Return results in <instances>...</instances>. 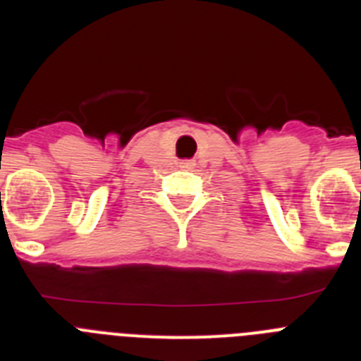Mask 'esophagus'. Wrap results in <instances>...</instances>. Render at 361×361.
<instances>
[{
	"instance_id": "obj_1",
	"label": "esophagus",
	"mask_w": 361,
	"mask_h": 361,
	"mask_svg": "<svg viewBox=\"0 0 361 361\" xmlns=\"http://www.w3.org/2000/svg\"><path fill=\"white\" fill-rule=\"evenodd\" d=\"M181 167H190V163L187 161V163H181Z\"/></svg>"
}]
</instances>
